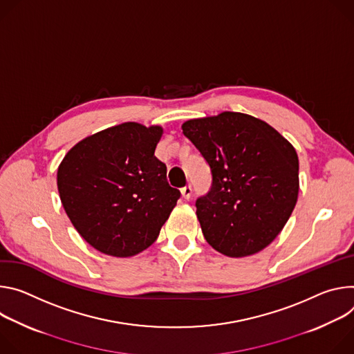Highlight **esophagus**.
Here are the masks:
<instances>
[{"instance_id": "34e87169", "label": "esophagus", "mask_w": 354, "mask_h": 354, "mask_svg": "<svg viewBox=\"0 0 354 354\" xmlns=\"http://www.w3.org/2000/svg\"><path fill=\"white\" fill-rule=\"evenodd\" d=\"M191 194H192L191 185H185V187L181 188V195H183L184 200H189L191 198Z\"/></svg>"}]
</instances>
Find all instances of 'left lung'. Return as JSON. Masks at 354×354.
Returning a JSON list of instances; mask_svg holds the SVG:
<instances>
[{
  "label": "left lung",
  "instance_id": "obj_1",
  "mask_svg": "<svg viewBox=\"0 0 354 354\" xmlns=\"http://www.w3.org/2000/svg\"><path fill=\"white\" fill-rule=\"evenodd\" d=\"M181 128L211 167V189L195 203L207 242L229 257L267 248L298 200L294 146L264 121L241 112L189 120Z\"/></svg>",
  "mask_w": 354,
  "mask_h": 354
}]
</instances>
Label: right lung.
Masks as SVG:
<instances>
[{
    "instance_id": "add662e5",
    "label": "right lung",
    "mask_w": 354,
    "mask_h": 354,
    "mask_svg": "<svg viewBox=\"0 0 354 354\" xmlns=\"http://www.w3.org/2000/svg\"><path fill=\"white\" fill-rule=\"evenodd\" d=\"M162 127L125 122L73 146L57 169V188L73 226L94 249L131 257L147 249L180 198L154 156Z\"/></svg>"
}]
</instances>
